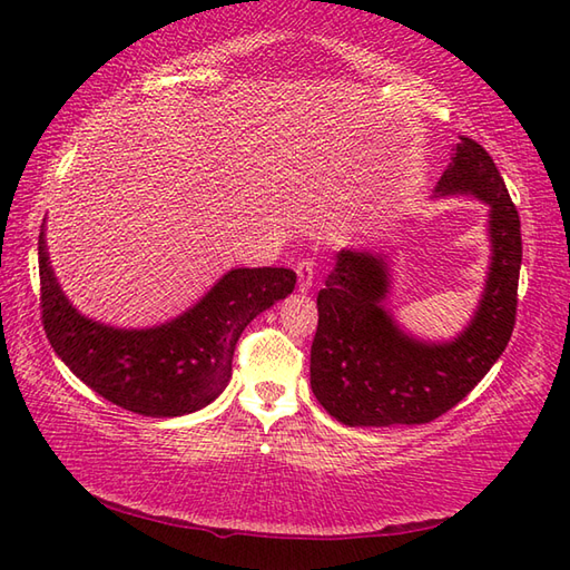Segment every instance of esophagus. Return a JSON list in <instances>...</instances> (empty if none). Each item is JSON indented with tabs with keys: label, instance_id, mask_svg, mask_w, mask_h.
I'll return each instance as SVG.
<instances>
[{
	"label": "esophagus",
	"instance_id": "34e87169",
	"mask_svg": "<svg viewBox=\"0 0 570 570\" xmlns=\"http://www.w3.org/2000/svg\"><path fill=\"white\" fill-rule=\"evenodd\" d=\"M313 259H301L296 264V276H298V292H311L313 286V276H316V272H313Z\"/></svg>",
	"mask_w": 570,
	"mask_h": 570
}]
</instances>
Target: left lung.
<instances>
[{
  "mask_svg": "<svg viewBox=\"0 0 570 570\" xmlns=\"http://www.w3.org/2000/svg\"><path fill=\"white\" fill-rule=\"evenodd\" d=\"M472 196L490 208V266L480 304L453 341H419L386 308L390 264L367 249H341L318 294L311 390L345 426L429 423L465 399L504 353L514 331L522 266L519 213L492 156L460 137L435 198Z\"/></svg>",
  "mask_w": 570,
  "mask_h": 570,
  "instance_id": "8db88e82",
  "label": "left lung"
}]
</instances>
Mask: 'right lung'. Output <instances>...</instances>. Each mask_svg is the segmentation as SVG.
Instances as JSON below:
<instances>
[{
  "instance_id": "add662e5",
  "label": "right lung",
  "mask_w": 570,
  "mask_h": 570,
  "mask_svg": "<svg viewBox=\"0 0 570 570\" xmlns=\"http://www.w3.org/2000/svg\"><path fill=\"white\" fill-rule=\"evenodd\" d=\"M39 276L43 331L56 355L107 402L151 419L193 414L220 396L233 377L242 331L296 286L292 269L239 266L174 321L137 331L85 318L70 304L48 259L43 229Z\"/></svg>"
}]
</instances>
